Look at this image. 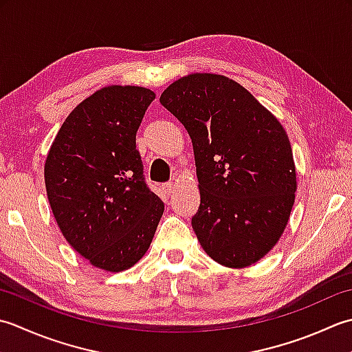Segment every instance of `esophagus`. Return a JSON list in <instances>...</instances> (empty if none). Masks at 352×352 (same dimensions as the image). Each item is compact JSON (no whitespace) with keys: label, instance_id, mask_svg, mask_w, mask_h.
Instances as JSON below:
<instances>
[{"label":"esophagus","instance_id":"1","mask_svg":"<svg viewBox=\"0 0 352 352\" xmlns=\"http://www.w3.org/2000/svg\"><path fill=\"white\" fill-rule=\"evenodd\" d=\"M162 190H164V192H166L167 196H170L171 192H173V190H175V184H173V182L164 184V185H162Z\"/></svg>","mask_w":352,"mask_h":352}]
</instances>
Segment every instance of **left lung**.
<instances>
[{"mask_svg":"<svg viewBox=\"0 0 352 352\" xmlns=\"http://www.w3.org/2000/svg\"><path fill=\"white\" fill-rule=\"evenodd\" d=\"M160 102L192 142L200 205L191 225L200 246L226 267L261 260L295 204L296 168L284 127L246 88L220 74L179 78Z\"/></svg>","mask_w":352,"mask_h":352,"instance_id":"1","label":"left lung"}]
</instances>
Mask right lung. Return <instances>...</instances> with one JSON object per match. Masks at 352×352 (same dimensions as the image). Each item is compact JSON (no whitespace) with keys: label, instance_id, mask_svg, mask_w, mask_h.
<instances>
[{"label":"right lung","instance_id":"right-lung-1","mask_svg":"<svg viewBox=\"0 0 352 352\" xmlns=\"http://www.w3.org/2000/svg\"><path fill=\"white\" fill-rule=\"evenodd\" d=\"M155 100L112 85L74 107L45 161L50 206L67 241L92 266L123 272L153 240L164 202L146 184L136 132Z\"/></svg>","mask_w":352,"mask_h":352}]
</instances>
